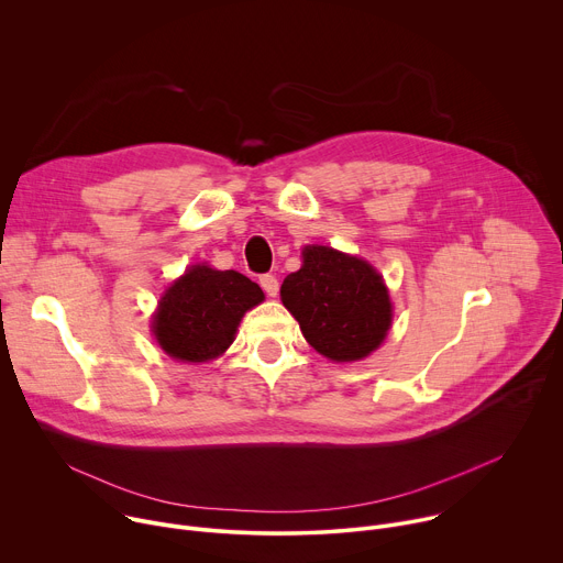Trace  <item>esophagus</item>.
Masks as SVG:
<instances>
[{
    "instance_id": "esophagus-1",
    "label": "esophagus",
    "mask_w": 563,
    "mask_h": 563,
    "mask_svg": "<svg viewBox=\"0 0 563 563\" xmlns=\"http://www.w3.org/2000/svg\"><path fill=\"white\" fill-rule=\"evenodd\" d=\"M261 287L265 289L267 296H276L278 294V278L272 274H263L261 276Z\"/></svg>"
}]
</instances>
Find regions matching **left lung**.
Listing matches in <instances>:
<instances>
[{
	"label": "left lung",
	"mask_w": 563,
	"mask_h": 563,
	"mask_svg": "<svg viewBox=\"0 0 563 563\" xmlns=\"http://www.w3.org/2000/svg\"><path fill=\"white\" fill-rule=\"evenodd\" d=\"M280 298L307 343L341 363L374 352L391 323L378 272L330 247H305L302 267L283 280Z\"/></svg>",
	"instance_id": "1"
}]
</instances>
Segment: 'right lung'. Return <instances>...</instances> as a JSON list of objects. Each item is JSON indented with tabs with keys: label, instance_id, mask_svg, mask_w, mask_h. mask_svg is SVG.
I'll use <instances>...</instances> for the list:
<instances>
[{
	"label": "right lung",
	"instance_id": "obj_1",
	"mask_svg": "<svg viewBox=\"0 0 563 563\" xmlns=\"http://www.w3.org/2000/svg\"><path fill=\"white\" fill-rule=\"evenodd\" d=\"M263 298V289L243 274L196 265L159 300L153 334L169 356L205 363L233 343L240 318Z\"/></svg>",
	"mask_w": 563,
	"mask_h": 563
}]
</instances>
